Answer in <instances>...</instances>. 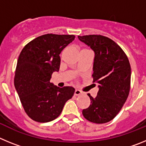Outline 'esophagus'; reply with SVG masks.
Segmentation results:
<instances>
[{
    "mask_svg": "<svg viewBox=\"0 0 146 146\" xmlns=\"http://www.w3.org/2000/svg\"><path fill=\"white\" fill-rule=\"evenodd\" d=\"M82 94V91H80V90L76 89L75 91H74V95H76V96H78V95H80V94Z\"/></svg>",
    "mask_w": 146,
    "mask_h": 146,
    "instance_id": "obj_1",
    "label": "esophagus"
}]
</instances>
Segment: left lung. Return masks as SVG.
<instances>
[{"instance_id":"left-lung-1","label":"left lung","mask_w":146,"mask_h":146,"mask_svg":"<svg viewBox=\"0 0 146 146\" xmlns=\"http://www.w3.org/2000/svg\"><path fill=\"white\" fill-rule=\"evenodd\" d=\"M94 52L93 82L98 83L97 96L82 110L88 121L104 123L113 120L126 101L130 90L131 67L123 50L114 41L101 35L78 36Z\"/></svg>"}]
</instances>
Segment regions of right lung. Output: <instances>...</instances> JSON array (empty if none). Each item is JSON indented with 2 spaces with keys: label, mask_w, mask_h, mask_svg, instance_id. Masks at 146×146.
Listing matches in <instances>:
<instances>
[{
  "label": "right lung",
  "mask_w": 146,
  "mask_h": 146,
  "mask_svg": "<svg viewBox=\"0 0 146 146\" xmlns=\"http://www.w3.org/2000/svg\"><path fill=\"white\" fill-rule=\"evenodd\" d=\"M74 35L45 34L32 40L17 60L15 86L25 113L33 121L46 123L60 115L74 88L50 82L60 68L61 51L74 41Z\"/></svg>",
  "instance_id": "obj_1"
}]
</instances>
